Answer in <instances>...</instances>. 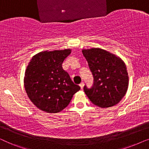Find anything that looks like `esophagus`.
Listing matches in <instances>:
<instances>
[{"instance_id":"obj_1","label":"esophagus","mask_w":149,"mask_h":149,"mask_svg":"<svg viewBox=\"0 0 149 149\" xmlns=\"http://www.w3.org/2000/svg\"><path fill=\"white\" fill-rule=\"evenodd\" d=\"M79 86H80V87H81V89H82L83 88V87H84V83L83 82H82V83H81V84L79 85Z\"/></svg>"}]
</instances>
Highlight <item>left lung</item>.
Here are the masks:
<instances>
[{"label":"left lung","instance_id":"1","mask_svg":"<svg viewBox=\"0 0 149 149\" xmlns=\"http://www.w3.org/2000/svg\"><path fill=\"white\" fill-rule=\"evenodd\" d=\"M83 56L93 77L91 88L84 91L93 104L109 108L121 101L128 88L129 77L125 63L121 58L100 48L83 49Z\"/></svg>","mask_w":149,"mask_h":149}]
</instances>
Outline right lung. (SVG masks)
<instances>
[{
    "label": "right lung",
    "mask_w": 149,
    "mask_h": 149,
    "mask_svg": "<svg viewBox=\"0 0 149 149\" xmlns=\"http://www.w3.org/2000/svg\"><path fill=\"white\" fill-rule=\"evenodd\" d=\"M71 49L45 51L32 57L24 77L28 97L38 109L49 113L62 111L80 87L62 68Z\"/></svg>",
    "instance_id": "add662e5"
}]
</instances>
